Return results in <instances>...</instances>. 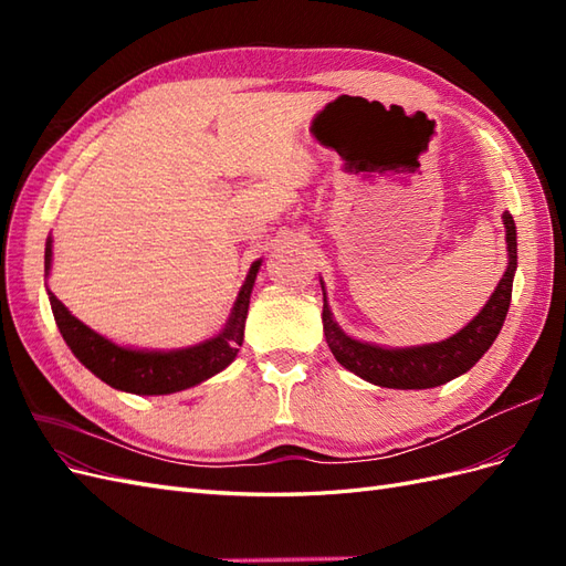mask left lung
Returning <instances> with one entry per match:
<instances>
[{"instance_id": "obj_1", "label": "left lung", "mask_w": 566, "mask_h": 566, "mask_svg": "<svg viewBox=\"0 0 566 566\" xmlns=\"http://www.w3.org/2000/svg\"><path fill=\"white\" fill-rule=\"evenodd\" d=\"M507 269L489 302L465 328L455 335L416 347H382L349 337L333 318L323 290V335L339 366H345L370 385L389 389H430L455 380L482 358L499 337L512 300V279L517 271V227L510 212H503Z\"/></svg>"}]
</instances>
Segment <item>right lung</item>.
I'll use <instances>...</instances> for the list:
<instances>
[{"label":"right lung","instance_id":"1","mask_svg":"<svg viewBox=\"0 0 566 566\" xmlns=\"http://www.w3.org/2000/svg\"><path fill=\"white\" fill-rule=\"evenodd\" d=\"M51 235L44 248V273L51 271ZM262 260L252 262L245 283L238 290L233 310L227 318V325L214 337L198 342L181 349H134L115 345L113 339L98 335L90 325L75 318L67 306L46 287L51 312H54L59 331L71 347L77 361L92 370L98 380H104L113 389L139 394V397H160V394H175L191 389L212 375L231 366L238 356V349L245 337V318L256 273H260Z\"/></svg>","mask_w":566,"mask_h":566}]
</instances>
